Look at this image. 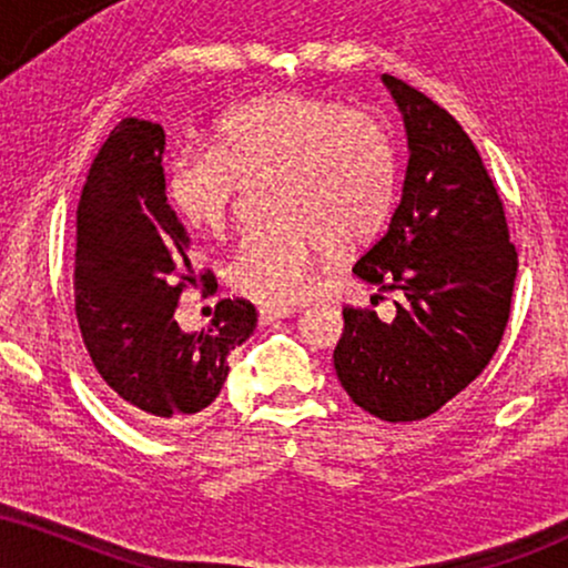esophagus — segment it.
Returning a JSON list of instances; mask_svg holds the SVG:
<instances>
[{
    "label": "esophagus",
    "instance_id": "1",
    "mask_svg": "<svg viewBox=\"0 0 568 568\" xmlns=\"http://www.w3.org/2000/svg\"><path fill=\"white\" fill-rule=\"evenodd\" d=\"M292 313H295V307H286V305H263L261 311H257V318H261V324H273V321H282V318H290Z\"/></svg>",
    "mask_w": 568,
    "mask_h": 568
}]
</instances>
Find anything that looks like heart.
I'll use <instances>...</instances> for the list:
<instances>
[{
  "mask_svg": "<svg viewBox=\"0 0 568 568\" xmlns=\"http://www.w3.org/2000/svg\"><path fill=\"white\" fill-rule=\"evenodd\" d=\"M273 179L268 229L252 231L229 263L236 292L263 305L305 297L328 247L374 240L395 200V155L368 115L307 94H271L223 113L205 150L171 158V207L200 234H221L240 181Z\"/></svg>",
  "mask_w": 568,
  "mask_h": 568,
  "instance_id": "1",
  "label": "heart"
}]
</instances>
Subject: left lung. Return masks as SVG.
I'll list each match as a JSON object with an SVG mask.
<instances>
[{
	"label": "left lung",
	"instance_id": "left-lung-1",
	"mask_svg": "<svg viewBox=\"0 0 568 568\" xmlns=\"http://www.w3.org/2000/svg\"><path fill=\"white\" fill-rule=\"evenodd\" d=\"M382 83L403 115L408 165L387 234L353 273L405 300L392 321L345 307L334 368L355 405L400 424L432 416L485 371L506 332L519 255L460 123L395 75Z\"/></svg>",
	"mask_w": 568,
	"mask_h": 568
}]
</instances>
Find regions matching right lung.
I'll return each mask as SVG.
<instances>
[{"mask_svg":"<svg viewBox=\"0 0 568 568\" xmlns=\"http://www.w3.org/2000/svg\"><path fill=\"white\" fill-rule=\"evenodd\" d=\"M165 134L125 118L91 163L79 202L75 316L89 358L131 416L179 426L219 397L229 355L255 332L247 300H221L202 332L173 318L186 284L189 234L168 205ZM202 282H213L210 273Z\"/></svg>","mask_w":568,"mask_h":568,"instance_id":"right-lung-1","label":"right lung"}]
</instances>
